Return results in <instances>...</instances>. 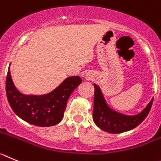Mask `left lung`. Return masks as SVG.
I'll return each mask as SVG.
<instances>
[{"label":"left lung","instance_id":"8db88e82","mask_svg":"<svg viewBox=\"0 0 161 161\" xmlns=\"http://www.w3.org/2000/svg\"><path fill=\"white\" fill-rule=\"evenodd\" d=\"M93 120L95 124L103 131L109 133H122L130 131L141 124L151 110L153 100L149 103L144 111L136 115H128L120 114L113 111L107 105L100 88L94 84Z\"/></svg>","mask_w":161,"mask_h":161}]
</instances>
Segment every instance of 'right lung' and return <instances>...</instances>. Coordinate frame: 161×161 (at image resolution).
Instances as JSON below:
<instances>
[{
	"mask_svg": "<svg viewBox=\"0 0 161 161\" xmlns=\"http://www.w3.org/2000/svg\"><path fill=\"white\" fill-rule=\"evenodd\" d=\"M81 82L80 77L73 76L47 95H25L14 85L8 68L5 89L8 103L17 116L33 125L50 127L63 119L68 98Z\"/></svg>",
	"mask_w": 161,
	"mask_h": 161,
	"instance_id": "obj_1",
	"label": "right lung"
}]
</instances>
